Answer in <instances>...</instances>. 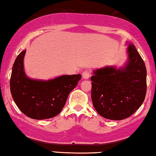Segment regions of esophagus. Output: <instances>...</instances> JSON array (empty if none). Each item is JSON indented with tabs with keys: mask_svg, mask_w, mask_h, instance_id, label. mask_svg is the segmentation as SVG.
<instances>
[{
	"mask_svg": "<svg viewBox=\"0 0 156 156\" xmlns=\"http://www.w3.org/2000/svg\"><path fill=\"white\" fill-rule=\"evenodd\" d=\"M90 75H91V73L89 70H85L82 73V76L83 79H89Z\"/></svg>",
	"mask_w": 156,
	"mask_h": 156,
	"instance_id": "34e87169",
	"label": "esophagus"
}]
</instances>
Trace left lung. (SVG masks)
<instances>
[{
	"label": "left lung",
	"instance_id": "left-lung-1",
	"mask_svg": "<svg viewBox=\"0 0 156 156\" xmlns=\"http://www.w3.org/2000/svg\"><path fill=\"white\" fill-rule=\"evenodd\" d=\"M129 44L125 67L98 69L91 76L94 107L100 115L112 120H121L134 114L146 94L145 63L134 44Z\"/></svg>",
	"mask_w": 156,
	"mask_h": 156
}]
</instances>
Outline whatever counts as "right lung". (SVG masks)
I'll list each match as a JSON object with an SVG mask.
<instances>
[{"instance_id":"right-lung-1","label":"right lung","mask_w":156,"mask_h":156,"mask_svg":"<svg viewBox=\"0 0 156 156\" xmlns=\"http://www.w3.org/2000/svg\"><path fill=\"white\" fill-rule=\"evenodd\" d=\"M22 51L13 64L10 81V92L19 109L27 116L45 119L60 113L69 94L82 78L80 74L62 75L48 81L29 78L24 71Z\"/></svg>"}]
</instances>
